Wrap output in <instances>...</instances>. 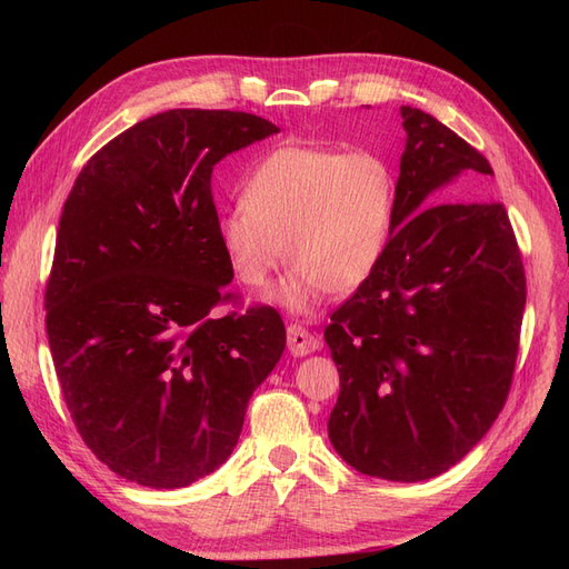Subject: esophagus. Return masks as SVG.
I'll list each match as a JSON object with an SVG mask.
<instances>
[{
    "mask_svg": "<svg viewBox=\"0 0 569 569\" xmlns=\"http://www.w3.org/2000/svg\"><path fill=\"white\" fill-rule=\"evenodd\" d=\"M287 343H289V351L295 356H308V353L320 349V337L308 332L301 325H289L287 327Z\"/></svg>",
    "mask_w": 569,
    "mask_h": 569,
    "instance_id": "esophagus-1",
    "label": "esophagus"
}]
</instances>
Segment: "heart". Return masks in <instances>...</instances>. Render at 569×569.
Masks as SVG:
<instances>
[{
	"label": "heart",
	"mask_w": 569,
	"mask_h": 569,
	"mask_svg": "<svg viewBox=\"0 0 569 569\" xmlns=\"http://www.w3.org/2000/svg\"><path fill=\"white\" fill-rule=\"evenodd\" d=\"M396 203L399 184L380 153L284 144L249 170L216 237L247 287H263L287 251L295 266L274 299L306 313L322 291L349 295L372 278L391 242Z\"/></svg>",
	"instance_id": "1"
}]
</instances>
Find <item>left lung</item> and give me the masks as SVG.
Segmentation results:
<instances>
[{"instance_id": "8db88e82", "label": "left lung", "mask_w": 569, "mask_h": 569, "mask_svg": "<svg viewBox=\"0 0 569 569\" xmlns=\"http://www.w3.org/2000/svg\"><path fill=\"white\" fill-rule=\"evenodd\" d=\"M401 118L389 249L325 330L341 387L327 435L358 472L422 481L503 410L527 280L506 206L462 199L493 176L489 161L435 116L401 107Z\"/></svg>"}]
</instances>
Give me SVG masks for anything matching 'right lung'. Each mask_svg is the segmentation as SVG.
Segmentation results:
<instances>
[{"label":"right lung","mask_w":569,"mask_h":569,"mask_svg":"<svg viewBox=\"0 0 569 569\" xmlns=\"http://www.w3.org/2000/svg\"><path fill=\"white\" fill-rule=\"evenodd\" d=\"M280 132L244 111L170 109L84 163L63 203L44 291L63 401L109 470L180 489L228 460L287 332L234 297L216 237L213 166Z\"/></svg>","instance_id":"right-lung-1"}]
</instances>
